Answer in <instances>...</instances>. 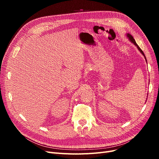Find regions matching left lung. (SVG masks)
<instances>
[{"label": "left lung", "mask_w": 159, "mask_h": 159, "mask_svg": "<svg viewBox=\"0 0 159 159\" xmlns=\"http://www.w3.org/2000/svg\"><path fill=\"white\" fill-rule=\"evenodd\" d=\"M127 38H129V39L130 40V41H131V42H133V44L135 45L136 46H137V48H138V50L141 52V54L144 56V57H145V60H146V61H147V59H146V57H145V54H144V53H143V52L142 51V50L140 48H139V46L137 45V44L136 43V42H135V40H134V39L133 38V37L131 35V34H127Z\"/></svg>", "instance_id": "obj_1"}]
</instances>
